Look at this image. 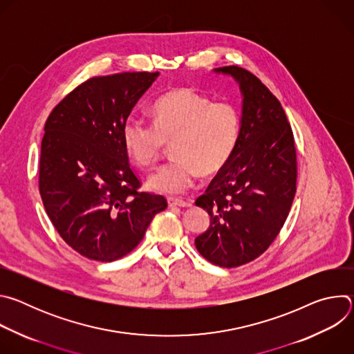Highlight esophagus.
Listing matches in <instances>:
<instances>
[{
	"label": "esophagus",
	"mask_w": 354,
	"mask_h": 354,
	"mask_svg": "<svg viewBox=\"0 0 354 354\" xmlns=\"http://www.w3.org/2000/svg\"><path fill=\"white\" fill-rule=\"evenodd\" d=\"M168 206L169 207H189L190 201H186L183 198H176V197H168Z\"/></svg>",
	"instance_id": "34e87169"
}]
</instances>
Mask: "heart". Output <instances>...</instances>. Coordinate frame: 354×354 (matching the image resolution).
<instances>
[{"instance_id":"1","label":"heart","mask_w":354,"mask_h":354,"mask_svg":"<svg viewBox=\"0 0 354 354\" xmlns=\"http://www.w3.org/2000/svg\"><path fill=\"white\" fill-rule=\"evenodd\" d=\"M153 126L129 118L122 129L127 154L141 168H151L171 144L174 160L147 179L158 193L179 194L197 175L210 176L230 161L241 130L235 106L190 88H179L158 97L151 108Z\"/></svg>"}]
</instances>
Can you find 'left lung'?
Returning <instances> with one entry per match:
<instances>
[{"label":"left lung","mask_w":354,"mask_h":354,"mask_svg":"<svg viewBox=\"0 0 354 354\" xmlns=\"http://www.w3.org/2000/svg\"><path fill=\"white\" fill-rule=\"evenodd\" d=\"M238 84L242 108L238 142L196 206L207 210L209 228L196 236L201 257L221 268L257 259L280 232L297 182L294 137L277 97L254 74L214 68Z\"/></svg>","instance_id":"left-lung-1"}]
</instances>
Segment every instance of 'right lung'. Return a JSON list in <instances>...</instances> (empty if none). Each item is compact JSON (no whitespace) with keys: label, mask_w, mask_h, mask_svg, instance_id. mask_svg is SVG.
<instances>
[{"label":"right lung","mask_w":354,"mask_h":354,"mask_svg":"<svg viewBox=\"0 0 354 354\" xmlns=\"http://www.w3.org/2000/svg\"><path fill=\"white\" fill-rule=\"evenodd\" d=\"M160 73L95 77L77 86L44 124L39 189L48 218L78 254L112 262L131 252L164 196L137 192L122 129Z\"/></svg>","instance_id":"add662e5"}]
</instances>
